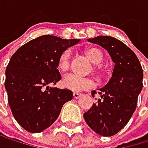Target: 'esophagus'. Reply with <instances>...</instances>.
Here are the masks:
<instances>
[{"instance_id":"esophagus-1","label":"esophagus","mask_w":148,"mask_h":148,"mask_svg":"<svg viewBox=\"0 0 148 148\" xmlns=\"http://www.w3.org/2000/svg\"><path fill=\"white\" fill-rule=\"evenodd\" d=\"M79 96H80V93L79 92H73V97H74V98L78 99Z\"/></svg>"}]
</instances>
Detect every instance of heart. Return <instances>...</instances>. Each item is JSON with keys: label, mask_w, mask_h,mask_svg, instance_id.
Instances as JSON below:
<instances>
[{"label": "heart", "mask_w": 148, "mask_h": 148, "mask_svg": "<svg viewBox=\"0 0 148 148\" xmlns=\"http://www.w3.org/2000/svg\"><path fill=\"white\" fill-rule=\"evenodd\" d=\"M85 56L95 64H99L103 60V55L98 49L88 47L84 50ZM70 51L66 50L62 53L58 60V69L61 71H66L69 68ZM63 86L73 92H80L92 86V80L88 78H83L75 74H69L63 79Z\"/></svg>", "instance_id": "heart-1"}]
</instances>
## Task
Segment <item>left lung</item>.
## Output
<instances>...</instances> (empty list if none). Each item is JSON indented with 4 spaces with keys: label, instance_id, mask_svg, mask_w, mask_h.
I'll return each mask as SVG.
<instances>
[{
    "label": "left lung",
    "instance_id": "left-lung-1",
    "mask_svg": "<svg viewBox=\"0 0 148 148\" xmlns=\"http://www.w3.org/2000/svg\"><path fill=\"white\" fill-rule=\"evenodd\" d=\"M88 42L106 49L115 66L109 82L98 89L101 98L83 114V118L96 134L112 136L124 128L135 111L143 88V69L135 53L121 40L97 36ZM95 93L96 91H92V95Z\"/></svg>",
    "mask_w": 148,
    "mask_h": 148
}]
</instances>
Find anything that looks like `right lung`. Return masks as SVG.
<instances>
[{
	"instance_id": "obj_1",
	"label": "right lung",
	"mask_w": 148,
	"mask_h": 148,
	"mask_svg": "<svg viewBox=\"0 0 148 148\" xmlns=\"http://www.w3.org/2000/svg\"><path fill=\"white\" fill-rule=\"evenodd\" d=\"M79 40H64L52 35L40 36L14 53L5 70V90L14 118L29 132H40L51 126L70 101L68 89L50 87L61 79L59 57Z\"/></svg>"
}]
</instances>
